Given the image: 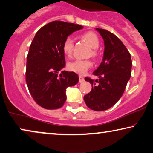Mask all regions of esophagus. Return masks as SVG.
Wrapping results in <instances>:
<instances>
[{
    "label": "esophagus",
    "mask_w": 153,
    "mask_h": 153,
    "mask_svg": "<svg viewBox=\"0 0 153 153\" xmlns=\"http://www.w3.org/2000/svg\"><path fill=\"white\" fill-rule=\"evenodd\" d=\"M84 81H85V78H84V77L82 76H79V82L82 83V82H83Z\"/></svg>",
    "instance_id": "esophagus-1"
}]
</instances>
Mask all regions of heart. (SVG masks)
I'll list each match as a JSON object with an SVG mask.
<instances>
[{"label": "heart", "instance_id": "heart-1", "mask_svg": "<svg viewBox=\"0 0 153 153\" xmlns=\"http://www.w3.org/2000/svg\"><path fill=\"white\" fill-rule=\"evenodd\" d=\"M83 39H85L90 46L94 49L91 51V55L96 57L98 55L97 48L100 44L99 39L96 34L93 32H87L82 35ZM62 51L67 57H71L74 53V41L71 37H67L62 44ZM93 65V62L90 59H76L74 61L68 62V68L71 71L75 72L77 74H85Z\"/></svg>", "mask_w": 153, "mask_h": 153}]
</instances>
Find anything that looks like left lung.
<instances>
[{
    "label": "left lung",
    "mask_w": 153,
    "mask_h": 153,
    "mask_svg": "<svg viewBox=\"0 0 153 153\" xmlns=\"http://www.w3.org/2000/svg\"><path fill=\"white\" fill-rule=\"evenodd\" d=\"M104 40L102 62L93 73L99 79L86 77L92 85L90 93L84 96L87 106L95 111H104L114 105L124 93L131 76L130 53L115 34L106 30L96 28Z\"/></svg>",
    "instance_id": "obj_1"
}]
</instances>
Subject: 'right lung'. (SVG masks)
Wrapping results in <instances>:
<instances>
[{"mask_svg":"<svg viewBox=\"0 0 153 153\" xmlns=\"http://www.w3.org/2000/svg\"><path fill=\"white\" fill-rule=\"evenodd\" d=\"M83 26L55 21L45 25L36 33L27 56L25 80L33 100L47 109L63 106L66 90L79 80L74 72L62 71L65 57L62 44L68 35Z\"/></svg>","mask_w":153,"mask_h":153,"instance_id":"add662e5","label":"right lung"}]
</instances>
